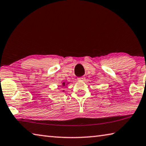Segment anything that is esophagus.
Instances as JSON below:
<instances>
[{"mask_svg":"<svg viewBox=\"0 0 146 146\" xmlns=\"http://www.w3.org/2000/svg\"><path fill=\"white\" fill-rule=\"evenodd\" d=\"M84 80H85L84 76H80V77L78 78V80H79V81H84Z\"/></svg>","mask_w":146,"mask_h":146,"instance_id":"34e87169","label":"esophagus"}]
</instances>
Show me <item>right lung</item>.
<instances>
[{
	"label": "right lung",
	"instance_id": "1",
	"mask_svg": "<svg viewBox=\"0 0 146 146\" xmlns=\"http://www.w3.org/2000/svg\"><path fill=\"white\" fill-rule=\"evenodd\" d=\"M65 86V83H64V82H63V83H62V86Z\"/></svg>",
	"mask_w": 146,
	"mask_h": 146
}]
</instances>
